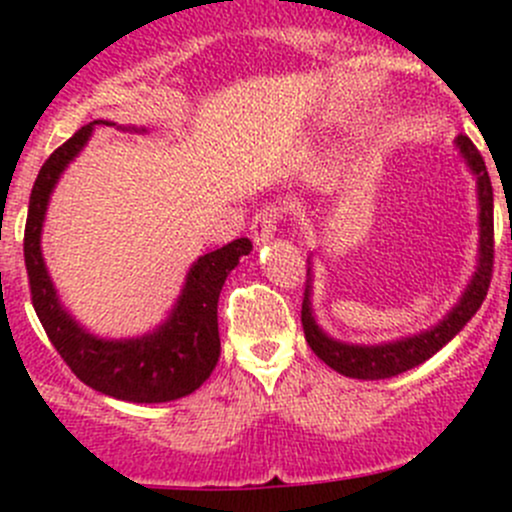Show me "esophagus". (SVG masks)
I'll return each mask as SVG.
<instances>
[{
    "mask_svg": "<svg viewBox=\"0 0 512 512\" xmlns=\"http://www.w3.org/2000/svg\"><path fill=\"white\" fill-rule=\"evenodd\" d=\"M282 220V208H277V205H265V208H260L255 213V218H252V240L260 245V242L270 240L272 235H275L277 225H280Z\"/></svg>",
    "mask_w": 512,
    "mask_h": 512,
    "instance_id": "esophagus-1",
    "label": "esophagus"
}]
</instances>
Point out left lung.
Here are the masks:
<instances>
[{"label":"left lung","mask_w":512,"mask_h":512,"mask_svg":"<svg viewBox=\"0 0 512 512\" xmlns=\"http://www.w3.org/2000/svg\"><path fill=\"white\" fill-rule=\"evenodd\" d=\"M456 146L461 148V156L466 158L468 168L473 170L478 183V205H480V255H478V270L471 277V285L466 287L463 297L458 299L456 307L428 332L414 334V337L399 339V342L376 344V347H361V344H344L337 339L327 337L314 322L312 302H309V282L304 289L302 302V327L307 344L312 352L319 356L327 366H332L339 374L349 376V379H391L404 371L414 369L431 359L438 349L446 347L458 332L468 324V319L478 312L483 304L485 294H488L490 277H493V185H490V175L485 170L483 156L468 136H458ZM309 275V272H307Z\"/></svg>","instance_id":"1"}]
</instances>
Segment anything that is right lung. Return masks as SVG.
I'll list each match as a JSON object with an SVG mask.
<instances>
[{
	"label": "right lung",
	"instance_id": "right-lung-1",
	"mask_svg": "<svg viewBox=\"0 0 512 512\" xmlns=\"http://www.w3.org/2000/svg\"><path fill=\"white\" fill-rule=\"evenodd\" d=\"M96 123L79 128L64 146L56 148L34 180L24 227V265L36 317L66 366L91 389L133 404L183 399L193 394L218 364L220 289L240 257L250 255L252 242L240 237L220 250L198 257V262L190 267L173 312L156 332L136 339H98L81 329L76 319L61 307L51 285L41 257V227L51 190L59 183L66 165L86 146Z\"/></svg>",
	"mask_w": 512,
	"mask_h": 512
}]
</instances>
